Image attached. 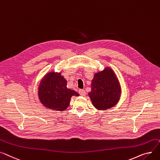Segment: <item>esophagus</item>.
I'll use <instances>...</instances> for the list:
<instances>
[{"mask_svg": "<svg viewBox=\"0 0 160 160\" xmlns=\"http://www.w3.org/2000/svg\"><path fill=\"white\" fill-rule=\"evenodd\" d=\"M78 92L82 97H84V96H86V91H85V90H83V89H80Z\"/></svg>", "mask_w": 160, "mask_h": 160, "instance_id": "esophagus-1", "label": "esophagus"}]
</instances>
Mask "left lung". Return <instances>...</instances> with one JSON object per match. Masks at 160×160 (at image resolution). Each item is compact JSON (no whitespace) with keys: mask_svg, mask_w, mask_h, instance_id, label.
Wrapping results in <instances>:
<instances>
[{"mask_svg":"<svg viewBox=\"0 0 160 160\" xmlns=\"http://www.w3.org/2000/svg\"><path fill=\"white\" fill-rule=\"evenodd\" d=\"M88 94L93 106L98 110L108 109L118 103L121 88L113 70L108 67L95 73Z\"/></svg>","mask_w":160,"mask_h":160,"instance_id":"8db88e82","label":"left lung"}]
</instances>
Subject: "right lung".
I'll return each instance as SVG.
<instances>
[{
  "instance_id": "add662e5",
  "label": "right lung",
  "mask_w": 160,
  "mask_h": 160,
  "mask_svg": "<svg viewBox=\"0 0 160 160\" xmlns=\"http://www.w3.org/2000/svg\"><path fill=\"white\" fill-rule=\"evenodd\" d=\"M38 98L48 109L62 111L69 105L72 96L79 94L67 88V80L60 72H50L41 80L38 87Z\"/></svg>"
}]
</instances>
